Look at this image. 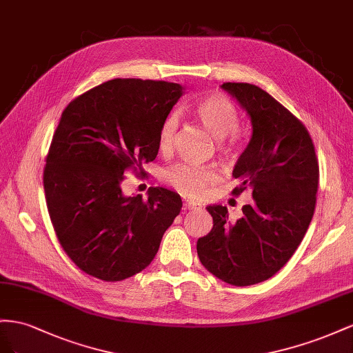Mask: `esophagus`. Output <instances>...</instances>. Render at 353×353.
<instances>
[{"label":"esophagus","instance_id":"obj_1","mask_svg":"<svg viewBox=\"0 0 353 353\" xmlns=\"http://www.w3.org/2000/svg\"><path fill=\"white\" fill-rule=\"evenodd\" d=\"M203 208V205H201L199 203H190V201H186V203L183 204V210H189V211H198Z\"/></svg>","mask_w":353,"mask_h":353}]
</instances>
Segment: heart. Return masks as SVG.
<instances>
[{
  "label": "heart",
  "mask_w": 353,
  "mask_h": 353,
  "mask_svg": "<svg viewBox=\"0 0 353 353\" xmlns=\"http://www.w3.org/2000/svg\"><path fill=\"white\" fill-rule=\"evenodd\" d=\"M195 119L205 132L214 137L220 150L229 155L235 149L234 130L238 127L239 115L235 105L225 96L211 93L201 99L194 108ZM177 130V117L171 114L165 118L161 125L158 143L161 150H168L173 145V140ZM164 180L173 186L180 194L186 196L198 198L205 192L208 183H214L217 180V173L211 167H196L190 164H177L168 168L164 173Z\"/></svg>",
  "instance_id": "b5f03b06"
}]
</instances>
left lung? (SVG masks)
Wrapping results in <instances>:
<instances>
[{
    "label": "left lung",
    "instance_id": "1",
    "mask_svg": "<svg viewBox=\"0 0 353 353\" xmlns=\"http://www.w3.org/2000/svg\"><path fill=\"white\" fill-rule=\"evenodd\" d=\"M251 121V139L232 176L238 195L251 189L254 203L226 224L223 205H208L213 229L198 239L203 266L230 285L247 287L274 276L300 245L314 217L319 167L306 127L265 90L247 83L220 85Z\"/></svg>",
    "mask_w": 353,
    "mask_h": 353
}]
</instances>
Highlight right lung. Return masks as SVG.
Returning <instances> with one entry per match:
<instances>
[{
    "label": "right lung",
    "instance_id": "1",
    "mask_svg": "<svg viewBox=\"0 0 353 353\" xmlns=\"http://www.w3.org/2000/svg\"><path fill=\"white\" fill-rule=\"evenodd\" d=\"M183 92L176 83L118 78L63 110L46 159L44 192L60 245L85 274L123 281L142 272L182 210L173 190L127 196L121 183L124 171L157 158L161 125Z\"/></svg>",
    "mask_w": 353,
    "mask_h": 353
}]
</instances>
